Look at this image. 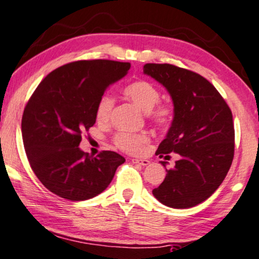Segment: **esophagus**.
<instances>
[{
    "instance_id": "obj_1",
    "label": "esophagus",
    "mask_w": 259,
    "mask_h": 259,
    "mask_svg": "<svg viewBox=\"0 0 259 259\" xmlns=\"http://www.w3.org/2000/svg\"><path fill=\"white\" fill-rule=\"evenodd\" d=\"M132 161H133L134 164L142 165V166H146V165L149 164V160L148 159H140V158H133Z\"/></svg>"
}]
</instances>
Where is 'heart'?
<instances>
[{
  "label": "heart",
  "mask_w": 259,
  "mask_h": 259,
  "mask_svg": "<svg viewBox=\"0 0 259 259\" xmlns=\"http://www.w3.org/2000/svg\"><path fill=\"white\" fill-rule=\"evenodd\" d=\"M124 94L133 104H135L140 110L148 113L153 123L159 126H167L172 121L174 110L169 105H157L160 99V93L152 83L146 80H138L124 88ZM113 98L111 95H104L96 105L95 116L100 124L108 123L113 108ZM149 142L147 134H132L119 133L114 139V143L121 151L129 153L141 152L145 146Z\"/></svg>",
  "instance_id": "b5f03b06"
}]
</instances>
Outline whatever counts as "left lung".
I'll list each match as a JSON object with an SVG mask.
<instances>
[{"label":"left lung","instance_id":"obj_1","mask_svg":"<svg viewBox=\"0 0 259 259\" xmlns=\"http://www.w3.org/2000/svg\"><path fill=\"white\" fill-rule=\"evenodd\" d=\"M143 73L170 94L174 118L155 154L179 155L152 193L165 206L189 208L205 201L226 179L234 157L233 114L200 74L170 64H146ZM166 166L165 161H161Z\"/></svg>","mask_w":259,"mask_h":259}]
</instances>
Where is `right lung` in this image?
I'll use <instances>...</instances> for the list:
<instances>
[{
  "mask_svg": "<svg viewBox=\"0 0 259 259\" xmlns=\"http://www.w3.org/2000/svg\"><path fill=\"white\" fill-rule=\"evenodd\" d=\"M129 62L80 60L57 68L31 96L21 119L25 152L43 186L82 201L107 188L125 161L116 152L84 153L82 133L96 121V105L111 84L126 76Z\"/></svg>",
  "mask_w": 259,
  "mask_h": 259,
  "instance_id": "add662e5",
  "label": "right lung"
}]
</instances>
